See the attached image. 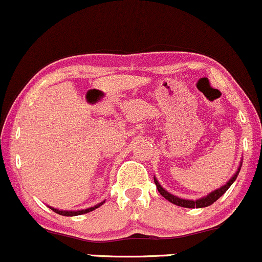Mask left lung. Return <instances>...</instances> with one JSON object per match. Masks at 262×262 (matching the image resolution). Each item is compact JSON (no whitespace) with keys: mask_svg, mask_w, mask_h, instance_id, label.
<instances>
[{"mask_svg":"<svg viewBox=\"0 0 262 262\" xmlns=\"http://www.w3.org/2000/svg\"><path fill=\"white\" fill-rule=\"evenodd\" d=\"M241 165H243V159H241V163H240V165H238L236 173L232 175L231 179H229L228 183H226L225 185L220 186V188H217L216 190L209 192V194L206 195V196H203V198H200V199H196V200L183 199V198H179V196H177V195L170 194V192L166 191L165 189H164L163 186L160 185L159 182H158L157 178H155V177H154V183H155V185H157V189H158V191L160 192V195L165 198V199L168 200V201H170V203L175 204V205L182 206V208H189V209L206 208V206H209V205H211V204H214L215 201L219 199L220 196H223V195L225 194V191L228 190L230 186L232 185V183H234L235 180H236L237 175H238V173H240Z\"/></svg>","mask_w":262,"mask_h":262,"instance_id":"1","label":"left lung"}]
</instances>
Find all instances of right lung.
Listing matches in <instances>:
<instances>
[{"instance_id": "add662e5", "label": "right lung", "mask_w": 262, "mask_h": 262, "mask_svg": "<svg viewBox=\"0 0 262 262\" xmlns=\"http://www.w3.org/2000/svg\"><path fill=\"white\" fill-rule=\"evenodd\" d=\"M103 204H104V201H102V203H98L97 205H94V206H91V208H88V209H82V210H59V209L52 208V206H50V209H52V210H53L54 212H57V214L63 215V216H77V215L87 214V212H89V211L96 210L97 208H99V206L103 205Z\"/></svg>"}]
</instances>
